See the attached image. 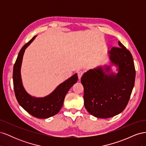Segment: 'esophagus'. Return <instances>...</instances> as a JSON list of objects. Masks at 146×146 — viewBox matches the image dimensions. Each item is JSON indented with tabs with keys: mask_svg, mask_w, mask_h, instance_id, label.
Listing matches in <instances>:
<instances>
[{
	"mask_svg": "<svg viewBox=\"0 0 146 146\" xmlns=\"http://www.w3.org/2000/svg\"><path fill=\"white\" fill-rule=\"evenodd\" d=\"M83 74H84L83 70H79V71L77 72V75H78V77L79 80H80V79L81 78V77H82Z\"/></svg>",
	"mask_w": 146,
	"mask_h": 146,
	"instance_id": "34e87169",
	"label": "esophagus"
}]
</instances>
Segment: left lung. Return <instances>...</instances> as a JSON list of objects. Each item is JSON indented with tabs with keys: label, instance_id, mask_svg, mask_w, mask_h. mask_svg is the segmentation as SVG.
I'll return each mask as SVG.
<instances>
[{
	"label": "left lung",
	"instance_id": "8db88e82",
	"mask_svg": "<svg viewBox=\"0 0 146 146\" xmlns=\"http://www.w3.org/2000/svg\"><path fill=\"white\" fill-rule=\"evenodd\" d=\"M119 45L120 47H113L109 51L110 60L119 66L116 75L105 74L99 68L88 70L81 78L85 107L97 117L109 118L123 111L135 85L133 57L121 42Z\"/></svg>",
	"mask_w": 146,
	"mask_h": 146
}]
</instances>
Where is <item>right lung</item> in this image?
Segmentation results:
<instances>
[{"instance_id": "1", "label": "right lung", "mask_w": 146, "mask_h": 146, "mask_svg": "<svg viewBox=\"0 0 146 146\" xmlns=\"http://www.w3.org/2000/svg\"><path fill=\"white\" fill-rule=\"evenodd\" d=\"M36 37L22 47L13 67V86L16 99L19 104L31 115L40 119H45L55 115L59 112L63 104L66 94L74 84L78 80L77 74H75L57 87L55 90L45 98H35L27 93L23 86L21 77V66L25 48Z\"/></svg>"}]
</instances>
